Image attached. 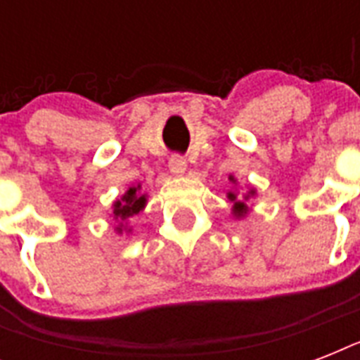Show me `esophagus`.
<instances>
[{
	"label": "esophagus",
	"mask_w": 360,
	"mask_h": 360,
	"mask_svg": "<svg viewBox=\"0 0 360 360\" xmlns=\"http://www.w3.org/2000/svg\"><path fill=\"white\" fill-rule=\"evenodd\" d=\"M169 172L174 175H177V177H181V175H185L186 172V160L183 157H179V155H174V157L169 158Z\"/></svg>",
	"instance_id": "1"
}]
</instances>
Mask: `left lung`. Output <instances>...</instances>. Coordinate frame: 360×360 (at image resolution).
Returning <instances> with one entry per match:
<instances>
[{"label":"left lung","instance_id":"1","mask_svg":"<svg viewBox=\"0 0 360 360\" xmlns=\"http://www.w3.org/2000/svg\"><path fill=\"white\" fill-rule=\"evenodd\" d=\"M228 179H230L231 185L236 186L233 191H228V200L233 203V205H231V214H233L237 220L245 219L246 214L250 213V205H248V202H250L252 198L256 196V188H254V186H250V188H248L245 194H239V192H237V179H236V177H233V175H230Z\"/></svg>","mask_w":360,"mask_h":360}]
</instances>
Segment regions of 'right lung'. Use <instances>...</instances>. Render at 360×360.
Instances as JSON below:
<instances>
[{"label":"right lung","instance_id":"obj_1","mask_svg":"<svg viewBox=\"0 0 360 360\" xmlns=\"http://www.w3.org/2000/svg\"><path fill=\"white\" fill-rule=\"evenodd\" d=\"M146 205L147 194L141 192V185L129 186L123 196L112 203V213H110V217H114V220L117 222V226H115V233H120V236H123V231L124 233H130L132 228H130L127 220L132 219V217L140 213V211H143Z\"/></svg>","mask_w":360,"mask_h":360}]
</instances>
